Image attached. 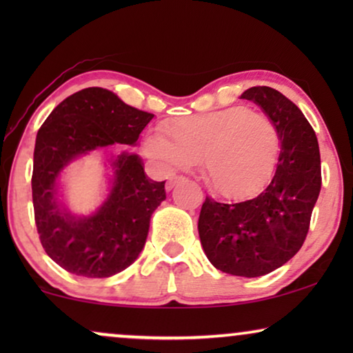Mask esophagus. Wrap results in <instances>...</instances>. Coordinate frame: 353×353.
<instances>
[{
    "label": "esophagus",
    "mask_w": 353,
    "mask_h": 353,
    "mask_svg": "<svg viewBox=\"0 0 353 353\" xmlns=\"http://www.w3.org/2000/svg\"><path fill=\"white\" fill-rule=\"evenodd\" d=\"M183 180H185V178H183V176H172V178H168L167 183H165V190L170 191L172 188L176 185V183H180V181H183Z\"/></svg>",
    "instance_id": "obj_1"
}]
</instances>
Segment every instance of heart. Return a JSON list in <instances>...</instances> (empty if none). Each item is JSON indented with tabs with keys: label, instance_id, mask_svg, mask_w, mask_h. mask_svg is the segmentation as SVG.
<instances>
[{
	"label": "heart",
	"instance_id": "b5f03b06",
	"mask_svg": "<svg viewBox=\"0 0 353 353\" xmlns=\"http://www.w3.org/2000/svg\"><path fill=\"white\" fill-rule=\"evenodd\" d=\"M170 137L154 132L144 152L163 172L201 161L204 180L228 199H245L267 185L281 152V137L267 115L233 105L173 120Z\"/></svg>",
	"mask_w": 353,
	"mask_h": 353
}]
</instances>
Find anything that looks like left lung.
<instances>
[{"label":"left lung","mask_w":353,"mask_h":353,"mask_svg":"<svg viewBox=\"0 0 353 353\" xmlns=\"http://www.w3.org/2000/svg\"><path fill=\"white\" fill-rule=\"evenodd\" d=\"M276 125L281 152L274 175L254 199L221 204L205 197L199 238L209 262L234 276L257 278L289 262L302 248L321 190L316 134L292 101L270 86L241 94Z\"/></svg>","instance_id":"obj_1"}]
</instances>
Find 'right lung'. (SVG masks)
Masks as SVG:
<instances>
[{"label": "right lung", "mask_w": 353, "mask_h": 353, "mask_svg": "<svg viewBox=\"0 0 353 353\" xmlns=\"http://www.w3.org/2000/svg\"><path fill=\"white\" fill-rule=\"evenodd\" d=\"M152 117L93 86L65 98L38 130L32 175L35 223L43 249L69 273L109 278L141 254L151 215L165 201V181L151 180L138 154L122 151L104 162L108 194L88 215L67 207L61 176L96 149L137 146Z\"/></svg>", "instance_id": "right-lung-1"}]
</instances>
